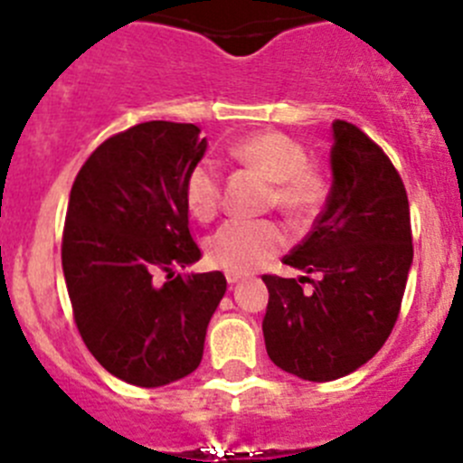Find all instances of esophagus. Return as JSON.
Returning <instances> with one entry per match:
<instances>
[{"instance_id": "obj_1", "label": "esophagus", "mask_w": 463, "mask_h": 463, "mask_svg": "<svg viewBox=\"0 0 463 463\" xmlns=\"http://www.w3.org/2000/svg\"><path fill=\"white\" fill-rule=\"evenodd\" d=\"M241 273H227V282L229 285H236V282H241Z\"/></svg>"}]
</instances>
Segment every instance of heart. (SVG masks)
Wrapping results in <instances>:
<instances>
[{"label":"heart","mask_w":463,"mask_h":463,"mask_svg":"<svg viewBox=\"0 0 463 463\" xmlns=\"http://www.w3.org/2000/svg\"><path fill=\"white\" fill-rule=\"evenodd\" d=\"M232 155L250 165L267 181L276 183L273 199L294 218L308 215L325 194L322 178L308 169L304 146L278 132L252 134L232 146ZM185 206L199 222L215 218L220 208V171L215 162L202 159L192 166L183 187ZM285 245V229L273 220H227L206 243L213 267L229 273H250L264 267Z\"/></svg>","instance_id":"obj_1"}]
</instances>
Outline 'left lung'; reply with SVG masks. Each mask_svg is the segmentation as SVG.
<instances>
[{"label": "left lung", "mask_w": 463, "mask_h": 463, "mask_svg": "<svg viewBox=\"0 0 463 463\" xmlns=\"http://www.w3.org/2000/svg\"><path fill=\"white\" fill-rule=\"evenodd\" d=\"M331 190L285 257L301 276H264L261 331L278 369L329 383L369 362L394 329L412 267L411 208L390 157L345 120L331 125ZM314 285L303 294L300 282Z\"/></svg>", "instance_id": "8db88e82"}]
</instances>
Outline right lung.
I'll use <instances>...</instances> for the list:
<instances>
[{
  "label": "right lung",
  "mask_w": 463,
  "mask_h": 463,
  "mask_svg": "<svg viewBox=\"0 0 463 463\" xmlns=\"http://www.w3.org/2000/svg\"><path fill=\"white\" fill-rule=\"evenodd\" d=\"M206 148L196 125L141 122L101 143L69 194L62 271L76 326L94 359L137 387L196 371L227 292L220 271L175 273L202 257L183 187Z\"/></svg>",
  "instance_id": "add662e5"
}]
</instances>
